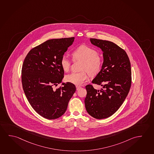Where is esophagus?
<instances>
[{
	"mask_svg": "<svg viewBox=\"0 0 154 154\" xmlns=\"http://www.w3.org/2000/svg\"><path fill=\"white\" fill-rule=\"evenodd\" d=\"M81 88L80 86H78V85H76V91H78L79 89Z\"/></svg>",
	"mask_w": 154,
	"mask_h": 154,
	"instance_id": "34e87169",
	"label": "esophagus"
}]
</instances>
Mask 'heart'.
<instances>
[{"mask_svg":"<svg viewBox=\"0 0 154 154\" xmlns=\"http://www.w3.org/2000/svg\"><path fill=\"white\" fill-rule=\"evenodd\" d=\"M72 57L74 60H82V72L72 73L66 76V80L75 85H81L88 80V72L91 76L97 75L102 67L103 60L95 49L86 45H81L74 50ZM60 65L63 71L68 72L71 67V61L66 55L61 57Z\"/></svg>","mask_w":154,"mask_h":154,"instance_id":"heart-1","label":"heart"}]
</instances>
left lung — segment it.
I'll list each match as a JSON object with an SVG mask.
<instances>
[{"instance_id":"left-lung-1","label":"left lung","mask_w":154,"mask_h":154,"mask_svg":"<svg viewBox=\"0 0 154 154\" xmlns=\"http://www.w3.org/2000/svg\"><path fill=\"white\" fill-rule=\"evenodd\" d=\"M91 43L102 49V67L92 83L101 85L100 90L85 86V103L87 112L98 119L113 115L122 105L132 82L131 63L126 52L112 42L91 38Z\"/></svg>"}]
</instances>
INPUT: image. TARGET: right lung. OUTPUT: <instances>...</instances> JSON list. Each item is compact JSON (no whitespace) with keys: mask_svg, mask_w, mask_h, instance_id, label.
<instances>
[{"mask_svg":"<svg viewBox=\"0 0 154 154\" xmlns=\"http://www.w3.org/2000/svg\"><path fill=\"white\" fill-rule=\"evenodd\" d=\"M74 37L48 40L30 51L21 70L22 87L27 100L38 114L55 119L66 112L76 91L70 82L61 83L64 71L60 59L73 43Z\"/></svg>","mask_w":154,"mask_h":154,"instance_id":"obj_1","label":"right lung"}]
</instances>
